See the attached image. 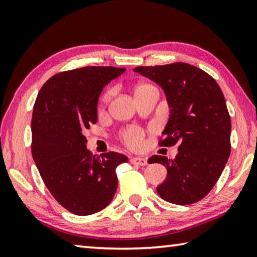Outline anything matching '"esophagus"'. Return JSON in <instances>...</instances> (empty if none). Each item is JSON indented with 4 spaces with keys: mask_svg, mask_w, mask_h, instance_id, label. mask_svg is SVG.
<instances>
[{
    "mask_svg": "<svg viewBox=\"0 0 257 257\" xmlns=\"http://www.w3.org/2000/svg\"><path fill=\"white\" fill-rule=\"evenodd\" d=\"M130 162L136 165H146L147 164V159L145 158H132L130 159Z\"/></svg>",
    "mask_w": 257,
    "mask_h": 257,
    "instance_id": "esophagus-1",
    "label": "esophagus"
}]
</instances>
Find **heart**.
<instances>
[{"instance_id":"obj_1","label":"heart","mask_w":257,"mask_h":257,"mask_svg":"<svg viewBox=\"0 0 257 257\" xmlns=\"http://www.w3.org/2000/svg\"><path fill=\"white\" fill-rule=\"evenodd\" d=\"M149 86L150 85L137 86L136 89H135V94L141 92L142 89H144ZM112 90H107V92L104 93L101 99H99V107L103 108L104 106H106L108 102H110ZM143 138H144V133H143L139 128H129L122 134V141L125 143V145L130 147V149H139L143 144Z\"/></svg>"}]
</instances>
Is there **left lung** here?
Here are the masks:
<instances>
[{"label":"left lung","mask_w":257,"mask_h":257,"mask_svg":"<svg viewBox=\"0 0 257 257\" xmlns=\"http://www.w3.org/2000/svg\"><path fill=\"white\" fill-rule=\"evenodd\" d=\"M134 71L165 94L170 115L161 145L179 144L175 159L153 155L149 160L168 170L156 187L158 194L178 205L201 201L216 184L231 151V121L222 90L208 73L188 63L136 67Z\"/></svg>","instance_id":"1"}]
</instances>
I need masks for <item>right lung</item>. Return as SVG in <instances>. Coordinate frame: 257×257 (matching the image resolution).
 Returning <instances> with one entry per match:
<instances>
[{
	"label": "right lung",
	"instance_id": "obj_1",
	"mask_svg": "<svg viewBox=\"0 0 257 257\" xmlns=\"http://www.w3.org/2000/svg\"><path fill=\"white\" fill-rule=\"evenodd\" d=\"M125 68L85 67L47 80L35 102L32 154L47 189L66 210L89 215L103 210L118 188L115 169L128 161L108 152L87 150L86 129L97 121V104L108 82Z\"/></svg>",
	"mask_w": 257,
	"mask_h": 257
}]
</instances>
